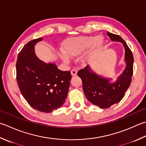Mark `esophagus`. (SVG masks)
Masks as SVG:
<instances>
[{"instance_id":"34e87169","label":"esophagus","mask_w":146,"mask_h":146,"mask_svg":"<svg viewBox=\"0 0 146 146\" xmlns=\"http://www.w3.org/2000/svg\"><path fill=\"white\" fill-rule=\"evenodd\" d=\"M71 74L72 76H76L77 75V70L75 69H73L71 71Z\"/></svg>"}]
</instances>
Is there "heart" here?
Wrapping results in <instances>:
<instances>
[{"instance_id": "heart-1", "label": "heart", "mask_w": 146, "mask_h": 146, "mask_svg": "<svg viewBox=\"0 0 146 146\" xmlns=\"http://www.w3.org/2000/svg\"><path fill=\"white\" fill-rule=\"evenodd\" d=\"M103 42V38L101 35L96 37L78 36L66 40L62 44L63 52H61L59 56L66 62L70 61V58H74L81 55L91 46L97 48L101 46Z\"/></svg>"}]
</instances>
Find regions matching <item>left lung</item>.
I'll return each instance as SVG.
<instances>
[{
  "mask_svg": "<svg viewBox=\"0 0 146 146\" xmlns=\"http://www.w3.org/2000/svg\"><path fill=\"white\" fill-rule=\"evenodd\" d=\"M111 41L121 42L125 48L124 70L117 80L111 82L112 78H105L94 72L89 65L80 70L78 76L82 79L83 90L91 103L102 109L110 108L118 103L123 98L130 87L133 75V57L132 51L121 36L110 32L107 33Z\"/></svg>",
  "mask_w": 146,
  "mask_h": 146,
  "instance_id": "1",
  "label": "left lung"
}]
</instances>
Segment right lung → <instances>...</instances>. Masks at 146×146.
Here are the masks:
<instances>
[{"mask_svg": "<svg viewBox=\"0 0 146 146\" xmlns=\"http://www.w3.org/2000/svg\"><path fill=\"white\" fill-rule=\"evenodd\" d=\"M42 39L28 42L19 53L16 79L21 94L31 107L50 113L65 102L71 75L70 71L59 70L55 62L46 63L36 56L35 46Z\"/></svg>", "mask_w": 146, "mask_h": 146, "instance_id": "1", "label": "right lung"}]
</instances>
